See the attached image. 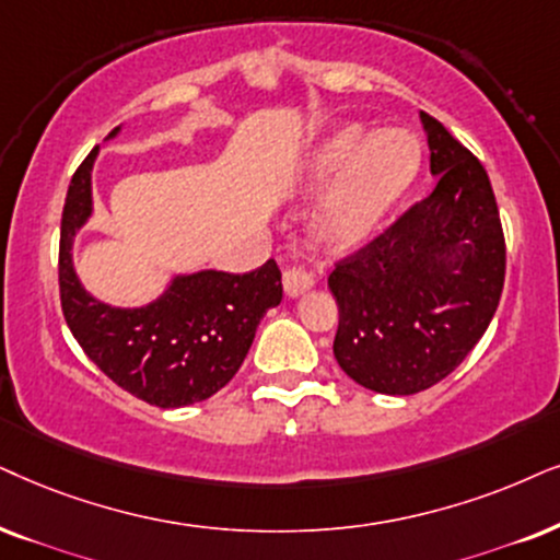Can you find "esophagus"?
<instances>
[{"mask_svg":"<svg viewBox=\"0 0 560 560\" xmlns=\"http://www.w3.org/2000/svg\"><path fill=\"white\" fill-rule=\"evenodd\" d=\"M310 287H313V273H310L307 268L300 264L284 268V292L289 296H300L307 292Z\"/></svg>","mask_w":560,"mask_h":560,"instance_id":"1","label":"esophagus"}]
</instances>
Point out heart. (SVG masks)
<instances>
[{
    "label": "heart",
    "instance_id": "1",
    "mask_svg": "<svg viewBox=\"0 0 560 560\" xmlns=\"http://www.w3.org/2000/svg\"><path fill=\"white\" fill-rule=\"evenodd\" d=\"M419 144L402 131H385L370 139L362 126H346L317 152V180L341 173L323 203L320 232L336 245L364 240L406 194L419 173Z\"/></svg>",
    "mask_w": 560,
    "mask_h": 560
}]
</instances>
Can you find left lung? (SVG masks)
Returning a JSON list of instances; mask_svg holds the SVG:
<instances>
[{"instance_id":"obj_1","label":"left lung","mask_w":560,"mask_h":560,"mask_svg":"<svg viewBox=\"0 0 560 560\" xmlns=\"http://www.w3.org/2000/svg\"><path fill=\"white\" fill-rule=\"evenodd\" d=\"M436 188L359 250L338 258L332 353L366 390L413 395L444 380L497 313L506 243L476 154L421 113Z\"/></svg>"}]
</instances>
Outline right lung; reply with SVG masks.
Wrapping results in <instances>:
<instances>
[{"instance_id": "obj_1", "label": "right lung", "mask_w": 560, "mask_h": 560, "mask_svg": "<svg viewBox=\"0 0 560 560\" xmlns=\"http://www.w3.org/2000/svg\"><path fill=\"white\" fill-rule=\"evenodd\" d=\"M113 129L110 133H116ZM92 150L69 183L61 211V313L82 351L133 398L180 408L222 390L243 364L260 317L284 296L273 258L245 273L180 276L158 302L118 310L92 300L72 266V240L92 211Z\"/></svg>"}]
</instances>
